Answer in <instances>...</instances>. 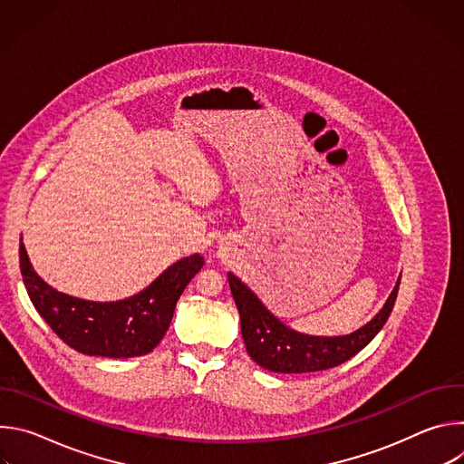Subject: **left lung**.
Instances as JSON below:
<instances>
[{
	"label": "left lung",
	"instance_id": "left-lung-1",
	"mask_svg": "<svg viewBox=\"0 0 464 464\" xmlns=\"http://www.w3.org/2000/svg\"><path fill=\"white\" fill-rule=\"evenodd\" d=\"M227 281L240 314L242 338L247 354L262 369L285 374L333 369L358 354L385 324L401 286L399 277L382 310L354 333L345 336H312L297 333L277 319L235 274L229 272Z\"/></svg>",
	"mask_w": 464,
	"mask_h": 464
}]
</instances>
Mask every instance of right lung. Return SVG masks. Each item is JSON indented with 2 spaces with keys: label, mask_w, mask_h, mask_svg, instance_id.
Returning <instances> with one entry per match:
<instances>
[{
  "label": "right lung",
  "mask_w": 464,
  "mask_h": 464,
  "mask_svg": "<svg viewBox=\"0 0 464 464\" xmlns=\"http://www.w3.org/2000/svg\"><path fill=\"white\" fill-rule=\"evenodd\" d=\"M204 256H183L140 294L119 301H88L49 286L34 270L20 240V270L36 312L77 353L104 358L143 356L163 340L176 303Z\"/></svg>",
  "instance_id": "right-lung-1"
}]
</instances>
